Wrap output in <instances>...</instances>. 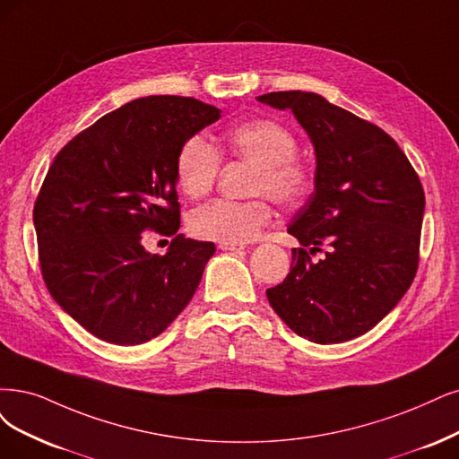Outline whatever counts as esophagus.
<instances>
[{"label": "esophagus", "instance_id": "1", "mask_svg": "<svg viewBox=\"0 0 459 459\" xmlns=\"http://www.w3.org/2000/svg\"><path fill=\"white\" fill-rule=\"evenodd\" d=\"M246 246L244 244H232V242H219V249L223 251H242Z\"/></svg>", "mask_w": 459, "mask_h": 459}]
</instances>
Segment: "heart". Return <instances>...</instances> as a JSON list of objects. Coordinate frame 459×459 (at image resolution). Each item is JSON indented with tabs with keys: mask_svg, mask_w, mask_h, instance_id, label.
Wrapping results in <instances>:
<instances>
[{
	"mask_svg": "<svg viewBox=\"0 0 459 459\" xmlns=\"http://www.w3.org/2000/svg\"><path fill=\"white\" fill-rule=\"evenodd\" d=\"M297 135L273 118H253L225 132V152L253 166L249 195H264L278 206L293 208L314 191V168L297 155ZM221 152L204 135H191L176 157V179L191 198L206 196L217 179ZM264 196L236 202L217 198L191 215L189 227L200 238L242 244L270 223L273 208Z\"/></svg>",
	"mask_w": 459,
	"mask_h": 459,
	"instance_id": "obj_1",
	"label": "heart"
}]
</instances>
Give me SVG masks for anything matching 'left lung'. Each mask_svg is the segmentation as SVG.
Listing matches in <instances>:
<instances>
[{
	"label": "left lung",
	"mask_w": 459,
	"mask_h": 459,
	"mask_svg": "<svg viewBox=\"0 0 459 459\" xmlns=\"http://www.w3.org/2000/svg\"><path fill=\"white\" fill-rule=\"evenodd\" d=\"M291 109L316 149V191L287 232L300 242L270 307L316 344L351 341L375 327L409 290L420 263L426 195L416 169L380 126L314 92L257 98ZM326 247L314 264L306 251Z\"/></svg>",
	"instance_id": "left-lung-1"
}]
</instances>
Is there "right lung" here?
Segmentation results:
<instances>
[{
	"label": "right lung",
	"mask_w": 459,
	"mask_h": 459,
	"mask_svg": "<svg viewBox=\"0 0 459 459\" xmlns=\"http://www.w3.org/2000/svg\"><path fill=\"white\" fill-rule=\"evenodd\" d=\"M221 111L186 96L132 100L79 132L50 164L33 206L48 293L101 341L135 346L189 304L213 242L176 234V157ZM176 235L166 256L143 231Z\"/></svg>",
	"instance_id": "1"
}]
</instances>
